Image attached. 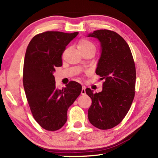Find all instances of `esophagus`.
<instances>
[{
    "label": "esophagus",
    "instance_id": "1",
    "mask_svg": "<svg viewBox=\"0 0 158 158\" xmlns=\"http://www.w3.org/2000/svg\"><path fill=\"white\" fill-rule=\"evenodd\" d=\"M85 86H83L82 87V89H81V94L82 95H85Z\"/></svg>",
    "mask_w": 158,
    "mask_h": 158
}]
</instances>
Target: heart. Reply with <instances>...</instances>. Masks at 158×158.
Segmentation results:
<instances>
[{"label": "heart", "instance_id": "b5f03b06", "mask_svg": "<svg viewBox=\"0 0 158 158\" xmlns=\"http://www.w3.org/2000/svg\"><path fill=\"white\" fill-rule=\"evenodd\" d=\"M78 49L79 51H88V50H94L96 52V45L94 43L88 39H81L78 43Z\"/></svg>", "mask_w": 158, "mask_h": 158}]
</instances>
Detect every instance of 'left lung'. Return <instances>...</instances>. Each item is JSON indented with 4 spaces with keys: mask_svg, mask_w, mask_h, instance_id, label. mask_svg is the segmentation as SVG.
I'll list each match as a JSON object with an SVG mask.
<instances>
[{
    "mask_svg": "<svg viewBox=\"0 0 158 158\" xmlns=\"http://www.w3.org/2000/svg\"><path fill=\"white\" fill-rule=\"evenodd\" d=\"M97 38L102 48L96 73L104 80L102 91L86 94L92 99L88 119L100 130L113 128L128 112L135 95L136 68L131 50L126 41L117 32L98 30L88 35Z\"/></svg>",
    "mask_w": 158,
    "mask_h": 158,
    "instance_id": "obj_1",
    "label": "left lung"
}]
</instances>
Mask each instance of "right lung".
<instances>
[{
  "label": "right lung",
  "mask_w": 158,
  "mask_h": 158,
  "mask_svg": "<svg viewBox=\"0 0 158 158\" xmlns=\"http://www.w3.org/2000/svg\"><path fill=\"white\" fill-rule=\"evenodd\" d=\"M78 32L47 31L35 35L26 49L23 84L32 116L43 129L56 131L67 120V110L81 92V84L70 81L56 88L53 73L62 65V56Z\"/></svg>",
  "instance_id": "1"
}]
</instances>
